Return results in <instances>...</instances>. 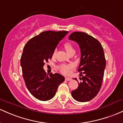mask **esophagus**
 I'll list each match as a JSON object with an SVG mask.
<instances>
[{"label": "esophagus", "instance_id": "34e87169", "mask_svg": "<svg viewBox=\"0 0 123 123\" xmlns=\"http://www.w3.org/2000/svg\"><path fill=\"white\" fill-rule=\"evenodd\" d=\"M65 80H66V81H70V80H71V78H70V77H65Z\"/></svg>", "mask_w": 123, "mask_h": 123}]
</instances>
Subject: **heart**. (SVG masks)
<instances>
[{
	"instance_id": "1",
	"label": "heart",
	"mask_w": 123,
	"mask_h": 123,
	"mask_svg": "<svg viewBox=\"0 0 123 123\" xmlns=\"http://www.w3.org/2000/svg\"><path fill=\"white\" fill-rule=\"evenodd\" d=\"M64 47L65 48L66 52L68 53L69 55L72 52H75V49H74V47L71 43H69V42H66V43H64ZM56 53V49L53 51V54H52V56H55V55ZM74 66L73 64H62L61 65L59 66V68L60 70V71H61L62 73H63V74H67L70 73V70L71 69L74 68Z\"/></svg>"
}]
</instances>
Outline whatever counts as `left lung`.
I'll return each mask as SVG.
<instances>
[{"instance_id": "1", "label": "left lung", "mask_w": 123, "mask_h": 123, "mask_svg": "<svg viewBox=\"0 0 123 123\" xmlns=\"http://www.w3.org/2000/svg\"><path fill=\"white\" fill-rule=\"evenodd\" d=\"M69 40L78 43L81 51V60L78 71L80 80L77 89L71 92L73 98L80 102L92 100L101 88L106 67L104 51L100 42L85 32H74ZM84 74L82 76V74Z\"/></svg>"}]
</instances>
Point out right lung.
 <instances>
[{
	"label": "right lung",
	"instance_id": "obj_1",
	"mask_svg": "<svg viewBox=\"0 0 123 123\" xmlns=\"http://www.w3.org/2000/svg\"><path fill=\"white\" fill-rule=\"evenodd\" d=\"M68 33L66 31H44L25 45L20 61L23 78L29 92L40 100L53 98L59 85L64 81V77L59 73L47 74L43 66L52 57L58 43Z\"/></svg>",
	"mask_w": 123,
	"mask_h": 123
}]
</instances>
